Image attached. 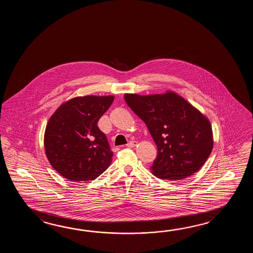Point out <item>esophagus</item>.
Listing matches in <instances>:
<instances>
[{
    "label": "esophagus",
    "instance_id": "obj_1",
    "mask_svg": "<svg viewBox=\"0 0 253 253\" xmlns=\"http://www.w3.org/2000/svg\"><path fill=\"white\" fill-rule=\"evenodd\" d=\"M136 144H137V142H135V141H130V142H128V144L126 145V146L131 148V147H134V145H136Z\"/></svg>",
    "mask_w": 253,
    "mask_h": 253
}]
</instances>
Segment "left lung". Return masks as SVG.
<instances>
[{"mask_svg": "<svg viewBox=\"0 0 253 253\" xmlns=\"http://www.w3.org/2000/svg\"><path fill=\"white\" fill-rule=\"evenodd\" d=\"M124 97L156 143L157 156L151 169L156 177L177 181L204 166L213 140L210 121L198 109L173 92Z\"/></svg>", "mask_w": 253, "mask_h": 253, "instance_id": "8db88e82", "label": "left lung"}]
</instances>
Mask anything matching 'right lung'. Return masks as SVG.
<instances>
[{
  "mask_svg": "<svg viewBox=\"0 0 253 253\" xmlns=\"http://www.w3.org/2000/svg\"><path fill=\"white\" fill-rule=\"evenodd\" d=\"M113 96H85L62 104L48 120L44 147L51 167L72 182L92 181L105 172L113 152L97 126Z\"/></svg>",
  "mask_w": 253,
  "mask_h": 253,
  "instance_id": "obj_1",
  "label": "right lung"
}]
</instances>
